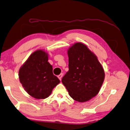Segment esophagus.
<instances>
[{
	"label": "esophagus",
	"mask_w": 130,
	"mask_h": 130,
	"mask_svg": "<svg viewBox=\"0 0 130 130\" xmlns=\"http://www.w3.org/2000/svg\"><path fill=\"white\" fill-rule=\"evenodd\" d=\"M63 74H60L59 75H58V78L60 79V80H61V79H62V77Z\"/></svg>",
	"instance_id": "34e87169"
}]
</instances>
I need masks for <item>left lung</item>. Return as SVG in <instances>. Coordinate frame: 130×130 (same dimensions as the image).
I'll use <instances>...</instances> for the list:
<instances>
[{"label": "left lung", "instance_id": "8db88e82", "mask_svg": "<svg viewBox=\"0 0 130 130\" xmlns=\"http://www.w3.org/2000/svg\"><path fill=\"white\" fill-rule=\"evenodd\" d=\"M69 71L62 83L74 100L85 102L97 94L103 83V68L84 44L75 43L68 50Z\"/></svg>", "mask_w": 130, "mask_h": 130}]
</instances>
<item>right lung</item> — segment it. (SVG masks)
<instances>
[{
    "mask_svg": "<svg viewBox=\"0 0 130 130\" xmlns=\"http://www.w3.org/2000/svg\"><path fill=\"white\" fill-rule=\"evenodd\" d=\"M48 55L38 50L30 55L19 70V79L26 92L36 99L49 96L60 80L52 73V66L48 62Z\"/></svg>",
    "mask_w": 130,
    "mask_h": 130,
    "instance_id": "right-lung-1",
    "label": "right lung"
}]
</instances>
